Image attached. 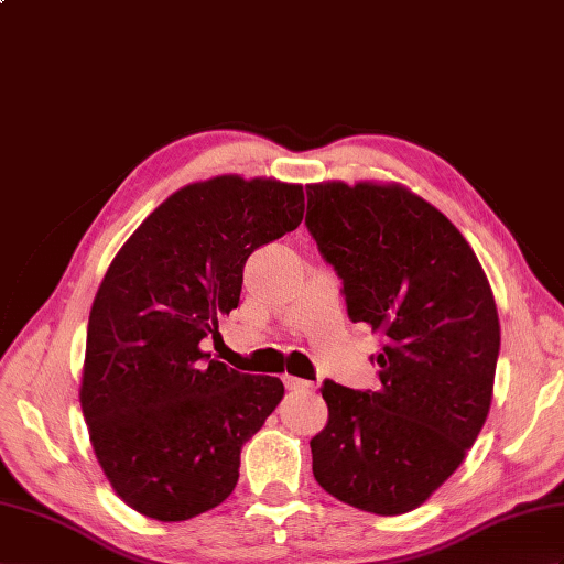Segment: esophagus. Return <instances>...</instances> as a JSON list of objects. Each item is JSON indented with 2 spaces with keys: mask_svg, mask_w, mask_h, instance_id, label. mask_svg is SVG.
I'll list each match as a JSON object with an SVG mask.
<instances>
[{
  "mask_svg": "<svg viewBox=\"0 0 564 564\" xmlns=\"http://www.w3.org/2000/svg\"><path fill=\"white\" fill-rule=\"evenodd\" d=\"M284 386H286V390H292V392H301V390H308V388H311V382H308V380H304V378L284 376Z\"/></svg>",
  "mask_w": 564,
  "mask_h": 564,
  "instance_id": "esophagus-1",
  "label": "esophagus"
}]
</instances>
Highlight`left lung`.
I'll use <instances>...</instances> for the list:
<instances>
[{
  "instance_id": "obj_1",
  "label": "left lung",
  "mask_w": 564,
  "mask_h": 564,
  "mask_svg": "<svg viewBox=\"0 0 564 564\" xmlns=\"http://www.w3.org/2000/svg\"><path fill=\"white\" fill-rule=\"evenodd\" d=\"M306 227L341 280L347 313L386 345L380 388L323 382L313 476L382 517L429 500L484 429L500 354L496 299L449 219L402 184H308Z\"/></svg>"
}]
</instances>
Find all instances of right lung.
<instances>
[{
	"instance_id": "add662e5",
	"label": "right lung",
	"mask_w": 564,
	"mask_h": 564,
	"mask_svg": "<svg viewBox=\"0 0 564 564\" xmlns=\"http://www.w3.org/2000/svg\"><path fill=\"white\" fill-rule=\"evenodd\" d=\"M304 219V186L213 176L178 188L121 246L95 294L80 409L117 496L150 519L225 502L241 447L284 397L280 378L210 359L243 265Z\"/></svg>"
}]
</instances>
